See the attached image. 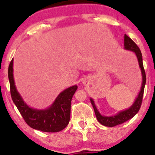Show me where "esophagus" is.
<instances>
[{
    "label": "esophagus",
    "mask_w": 155,
    "mask_h": 155,
    "mask_svg": "<svg viewBox=\"0 0 155 155\" xmlns=\"http://www.w3.org/2000/svg\"><path fill=\"white\" fill-rule=\"evenodd\" d=\"M83 84H84V85H87L88 84H89V82H88L87 81H85V80H84V81H83Z\"/></svg>",
    "instance_id": "34e87169"
}]
</instances>
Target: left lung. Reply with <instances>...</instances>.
Returning a JSON list of instances; mask_svg holds the SVG:
<instances>
[{
	"mask_svg": "<svg viewBox=\"0 0 155 155\" xmlns=\"http://www.w3.org/2000/svg\"><path fill=\"white\" fill-rule=\"evenodd\" d=\"M124 48L126 50L133 51L135 53V54L136 55V58L138 59V65H139L142 76L141 87H140V92H138V95L136 97V100H135L132 106L128 108H127V109L119 111L117 114L113 115V116H104V115L101 114L100 111H98V109L96 107L95 101H94L93 99L90 97V102H91L92 107L94 108V111H95V116L97 117V121L101 124L106 126V127H114V126L124 123L126 121L133 118L138 113V111H139L140 106H141L142 99H143V91H144V87L146 84V74L143 65L142 54L140 52V49L136 45V43L130 37L127 36V35H124Z\"/></svg>",
	"mask_w": 155,
	"mask_h": 155,
	"instance_id": "1",
	"label": "left lung"
}]
</instances>
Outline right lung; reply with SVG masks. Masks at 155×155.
Wrapping results in <instances>:
<instances>
[{
  "label": "right lung",
  "mask_w": 155,
  "mask_h": 155,
  "mask_svg": "<svg viewBox=\"0 0 155 155\" xmlns=\"http://www.w3.org/2000/svg\"><path fill=\"white\" fill-rule=\"evenodd\" d=\"M14 59L8 66V76L11 95L14 104L20 112L26 123L35 130L47 133H56L66 127L70 121L71 103L78 87H70L62 91L50 106L44 109L30 107L17 91L14 79Z\"/></svg>",
  "instance_id": "obj_1"
}]
</instances>
